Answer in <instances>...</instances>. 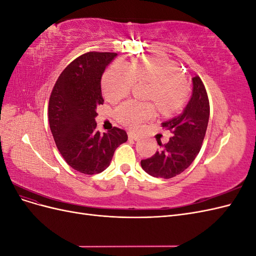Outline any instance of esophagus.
<instances>
[{
	"mask_svg": "<svg viewBox=\"0 0 256 256\" xmlns=\"http://www.w3.org/2000/svg\"><path fill=\"white\" fill-rule=\"evenodd\" d=\"M128 136H129V140H134V141H138V138H138V136H136V134H131V132L128 134Z\"/></svg>",
	"mask_w": 256,
	"mask_h": 256,
	"instance_id": "1",
	"label": "esophagus"
}]
</instances>
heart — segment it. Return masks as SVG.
<instances>
[{
  "instance_id": "1",
  "label": "heart",
  "mask_w": 256,
  "mask_h": 256,
  "mask_svg": "<svg viewBox=\"0 0 256 256\" xmlns=\"http://www.w3.org/2000/svg\"><path fill=\"white\" fill-rule=\"evenodd\" d=\"M136 82L150 84L147 98L164 114L180 110L188 97V85L180 66L162 56L138 58L130 66L112 65L102 78L104 96L109 102H118L130 94ZM115 115L122 125L138 129L156 115V109L152 102L129 100L116 109Z\"/></svg>"
}]
</instances>
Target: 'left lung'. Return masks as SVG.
Masks as SVG:
<instances>
[{
	"label": "left lung",
	"mask_w": 256,
	"mask_h": 256,
	"mask_svg": "<svg viewBox=\"0 0 256 256\" xmlns=\"http://www.w3.org/2000/svg\"><path fill=\"white\" fill-rule=\"evenodd\" d=\"M192 96L182 113L161 124L171 131L166 144L158 142L160 150L150 158L141 161L144 171L154 177L172 178L184 172L202 147L209 120V100L198 76L192 78Z\"/></svg>",
	"instance_id": "1"
}]
</instances>
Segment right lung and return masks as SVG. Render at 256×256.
Returning a JSON list of instances; mask_svg holds the SVG:
<instances>
[{"label":"right lung","mask_w":256,"mask_h":256,"mask_svg":"<svg viewBox=\"0 0 256 256\" xmlns=\"http://www.w3.org/2000/svg\"><path fill=\"white\" fill-rule=\"evenodd\" d=\"M118 53L88 52L72 60L58 76L49 99V124L65 161L76 171L92 175L110 166L115 150L125 143V130H96L97 106L104 104L102 76Z\"/></svg>","instance_id":"add662e5"}]
</instances>
